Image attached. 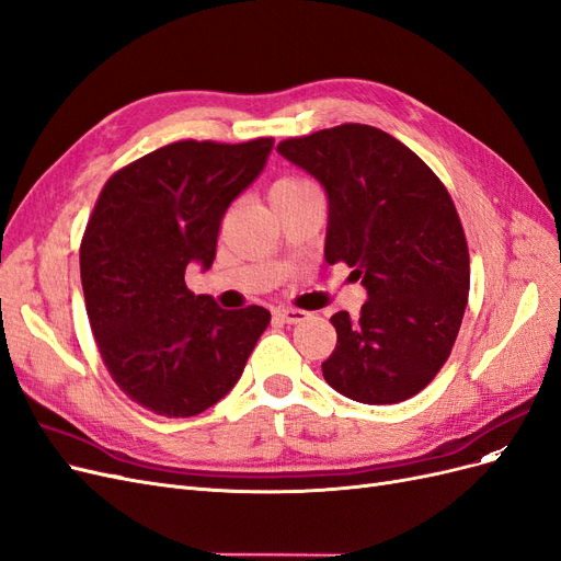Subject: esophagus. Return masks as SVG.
<instances>
[{
    "label": "esophagus",
    "mask_w": 561,
    "mask_h": 561,
    "mask_svg": "<svg viewBox=\"0 0 561 561\" xmlns=\"http://www.w3.org/2000/svg\"><path fill=\"white\" fill-rule=\"evenodd\" d=\"M275 317L284 323H298V321H305L310 314L302 310H294V307H279V310H275Z\"/></svg>",
    "instance_id": "1"
}]
</instances>
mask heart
<instances>
[{
  "label": "heart",
  "mask_w": 561,
  "mask_h": 561,
  "mask_svg": "<svg viewBox=\"0 0 561 561\" xmlns=\"http://www.w3.org/2000/svg\"><path fill=\"white\" fill-rule=\"evenodd\" d=\"M305 186H312L302 182V179H282V182H277L273 186V193H279V191H298V188H305Z\"/></svg>",
  "instance_id": "1"
}]
</instances>
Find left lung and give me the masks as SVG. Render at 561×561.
<instances>
[{"label": "left lung", "instance_id": "left-lung-1", "mask_svg": "<svg viewBox=\"0 0 561 561\" xmlns=\"http://www.w3.org/2000/svg\"><path fill=\"white\" fill-rule=\"evenodd\" d=\"M277 153L327 191V263H347L368 300L337 312L323 379L368 405L420 393L447 360L468 302V247L455 203L396 137L345 123L279 141Z\"/></svg>", "mask_w": 561, "mask_h": 561}]
</instances>
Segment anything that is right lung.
<instances>
[{
	"label": "right lung",
	"mask_w": 561,
	"mask_h": 561,
	"mask_svg": "<svg viewBox=\"0 0 561 561\" xmlns=\"http://www.w3.org/2000/svg\"><path fill=\"white\" fill-rule=\"evenodd\" d=\"M273 139L174 141L104 184L81 242L90 329L106 370L135 403L193 417L238 385L270 312L221 310L186 286L209 270L226 209L263 172Z\"/></svg>",
	"instance_id": "obj_1"
}]
</instances>
